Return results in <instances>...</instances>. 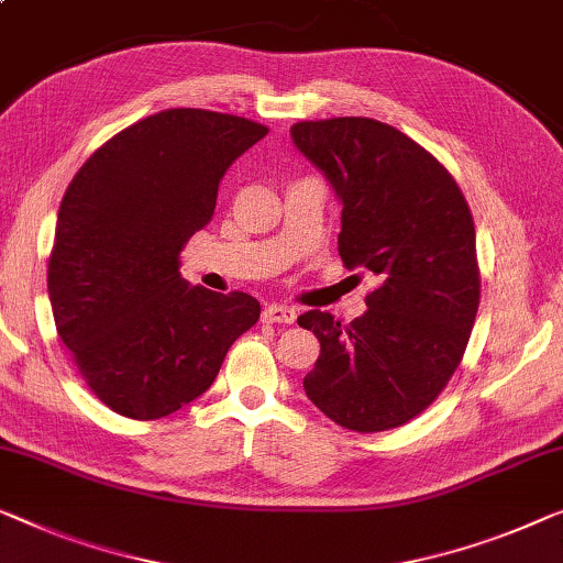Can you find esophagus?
Masks as SVG:
<instances>
[{
  "mask_svg": "<svg viewBox=\"0 0 563 563\" xmlns=\"http://www.w3.org/2000/svg\"><path fill=\"white\" fill-rule=\"evenodd\" d=\"M263 318L267 323H296L298 310L292 306H280V303H271L263 308Z\"/></svg>",
  "mask_w": 563,
  "mask_h": 563,
  "instance_id": "obj_1",
  "label": "esophagus"
}]
</instances>
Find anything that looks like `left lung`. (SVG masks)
<instances>
[{"label":"left lung","mask_w":563,"mask_h":563,"mask_svg":"<svg viewBox=\"0 0 563 563\" xmlns=\"http://www.w3.org/2000/svg\"><path fill=\"white\" fill-rule=\"evenodd\" d=\"M290 139L341 205L339 255L379 288L366 313L298 318L321 341L308 399L354 432L409 422L455 374L481 303L475 228L455 179L405 133L374 119L303 121Z\"/></svg>","instance_id":"1"}]
</instances>
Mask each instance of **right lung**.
Wrapping results in <instances>:
<instances>
[{
	"mask_svg": "<svg viewBox=\"0 0 563 563\" xmlns=\"http://www.w3.org/2000/svg\"><path fill=\"white\" fill-rule=\"evenodd\" d=\"M267 129L172 108L100 146L67 187L47 267L57 333L96 397L158 419L201 397L260 318L247 292L181 278V250L214 214L230 166Z\"/></svg>",
	"mask_w": 563,
	"mask_h": 563,
	"instance_id": "1",
	"label": "right lung"
}]
</instances>
